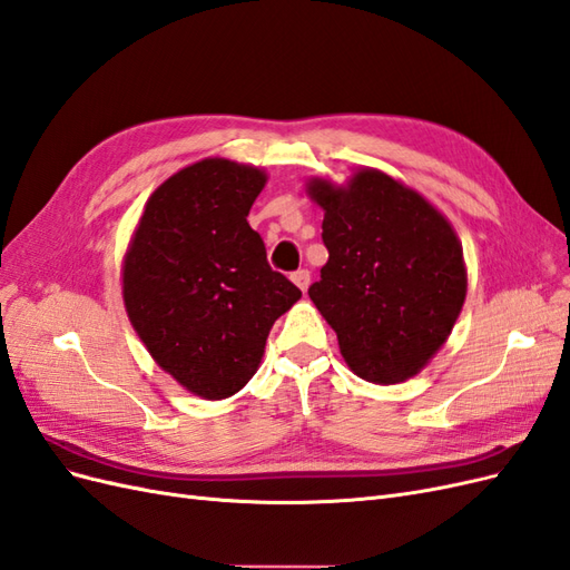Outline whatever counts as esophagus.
Returning <instances> with one entry per match:
<instances>
[{
  "label": "esophagus",
  "instance_id": "obj_1",
  "mask_svg": "<svg viewBox=\"0 0 570 570\" xmlns=\"http://www.w3.org/2000/svg\"><path fill=\"white\" fill-rule=\"evenodd\" d=\"M292 283H295L302 292H306L308 283H312V273H308L306 268H299V271L292 273Z\"/></svg>",
  "mask_w": 570,
  "mask_h": 570
}]
</instances>
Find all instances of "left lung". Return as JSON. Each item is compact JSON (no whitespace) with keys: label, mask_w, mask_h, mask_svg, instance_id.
<instances>
[{"label":"left lung","mask_w":570,"mask_h":570,"mask_svg":"<svg viewBox=\"0 0 570 570\" xmlns=\"http://www.w3.org/2000/svg\"><path fill=\"white\" fill-rule=\"evenodd\" d=\"M327 264L308 297L337 335L347 366L368 383L421 373L465 302L463 247L433 204L377 168L335 185L312 178Z\"/></svg>","instance_id":"1"}]
</instances>
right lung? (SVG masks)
<instances>
[{"label": "right lung", "instance_id": "obj_1", "mask_svg": "<svg viewBox=\"0 0 570 570\" xmlns=\"http://www.w3.org/2000/svg\"><path fill=\"white\" fill-rule=\"evenodd\" d=\"M266 180L264 168L220 157L180 168L147 199L124 256L137 337L202 400H226L249 383L273 323L302 297L268 266L247 223Z\"/></svg>", "mask_w": 570, "mask_h": 570}]
</instances>
